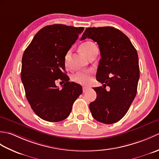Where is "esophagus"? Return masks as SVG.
<instances>
[{
    "mask_svg": "<svg viewBox=\"0 0 159 159\" xmlns=\"http://www.w3.org/2000/svg\"><path fill=\"white\" fill-rule=\"evenodd\" d=\"M89 89V87H83V92L85 93V92H86L87 90H88Z\"/></svg>",
    "mask_w": 159,
    "mask_h": 159,
    "instance_id": "34e87169",
    "label": "esophagus"
}]
</instances>
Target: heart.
I'll use <instances>...</instances> for the list:
<instances>
[{
  "instance_id": "1",
  "label": "heart",
  "mask_w": 159,
  "mask_h": 159,
  "mask_svg": "<svg viewBox=\"0 0 159 159\" xmlns=\"http://www.w3.org/2000/svg\"><path fill=\"white\" fill-rule=\"evenodd\" d=\"M97 48V46L94 43L92 42H85L82 43L79 46V49L84 55L87 57L89 54L92 52L94 49ZM71 51L70 50H67L66 52L65 56H64V63L67 66L69 62V59L70 56ZM90 76H91V72L89 71H85V72H79L76 73L72 76V80L74 82L76 83L82 84V85H85L87 84L90 80Z\"/></svg>"
}]
</instances>
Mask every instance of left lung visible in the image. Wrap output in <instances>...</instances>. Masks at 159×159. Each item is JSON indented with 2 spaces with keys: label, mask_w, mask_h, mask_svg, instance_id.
I'll use <instances>...</instances> for the list:
<instances>
[{
  "label": "left lung",
  "mask_w": 159,
  "mask_h": 159,
  "mask_svg": "<svg viewBox=\"0 0 159 159\" xmlns=\"http://www.w3.org/2000/svg\"><path fill=\"white\" fill-rule=\"evenodd\" d=\"M87 38L98 44L101 59L96 79L103 84L93 87L97 97L89 109L100 122L116 123L126 115L136 96L139 79L137 52L129 38L112 26L87 28L80 40Z\"/></svg>",
  "instance_id": "obj_1"
}]
</instances>
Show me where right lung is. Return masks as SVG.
<instances>
[{
    "label": "right lung",
    "instance_id": "right-lung-1",
    "mask_svg": "<svg viewBox=\"0 0 159 159\" xmlns=\"http://www.w3.org/2000/svg\"><path fill=\"white\" fill-rule=\"evenodd\" d=\"M84 30L64 25L46 26L37 33L22 59L21 80L31 109L42 120L62 121L83 93L79 84L70 82L65 73L64 56ZM64 82L62 90L56 80Z\"/></svg>",
    "mask_w": 159,
    "mask_h": 159
}]
</instances>
